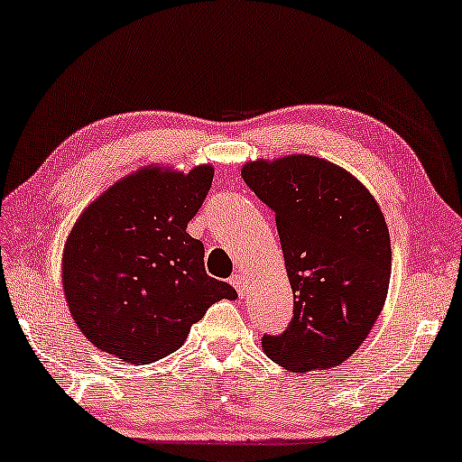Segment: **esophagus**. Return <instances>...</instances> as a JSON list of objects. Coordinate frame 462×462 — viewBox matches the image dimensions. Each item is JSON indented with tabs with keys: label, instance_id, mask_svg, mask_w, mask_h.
<instances>
[{
	"label": "esophagus",
	"instance_id": "esophagus-1",
	"mask_svg": "<svg viewBox=\"0 0 462 462\" xmlns=\"http://www.w3.org/2000/svg\"><path fill=\"white\" fill-rule=\"evenodd\" d=\"M231 285L235 287V290H237V293L241 295H245V291H247V282H245V277H243L241 273H235V275H231Z\"/></svg>",
	"mask_w": 462,
	"mask_h": 462
}]
</instances>
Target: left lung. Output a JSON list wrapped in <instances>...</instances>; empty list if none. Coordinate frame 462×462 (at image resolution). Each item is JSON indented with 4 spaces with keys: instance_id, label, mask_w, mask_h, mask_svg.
<instances>
[{
    "instance_id": "1",
    "label": "left lung",
    "mask_w": 462,
    "mask_h": 462,
    "mask_svg": "<svg viewBox=\"0 0 462 462\" xmlns=\"http://www.w3.org/2000/svg\"><path fill=\"white\" fill-rule=\"evenodd\" d=\"M241 177L275 213L293 318L263 336L267 358L291 372L337 366L384 308L393 249L376 199L337 164L310 154L249 161Z\"/></svg>"
}]
</instances>
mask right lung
Wrapping results in <instances>:
<instances>
[{"mask_svg":"<svg viewBox=\"0 0 462 462\" xmlns=\"http://www.w3.org/2000/svg\"><path fill=\"white\" fill-rule=\"evenodd\" d=\"M215 169H138L84 208L68 233L62 285L76 326L98 350L151 364L185 344L229 283L208 277L205 247L187 233Z\"/></svg>","mask_w":462,"mask_h":462,"instance_id":"1","label":"right lung"}]
</instances>
